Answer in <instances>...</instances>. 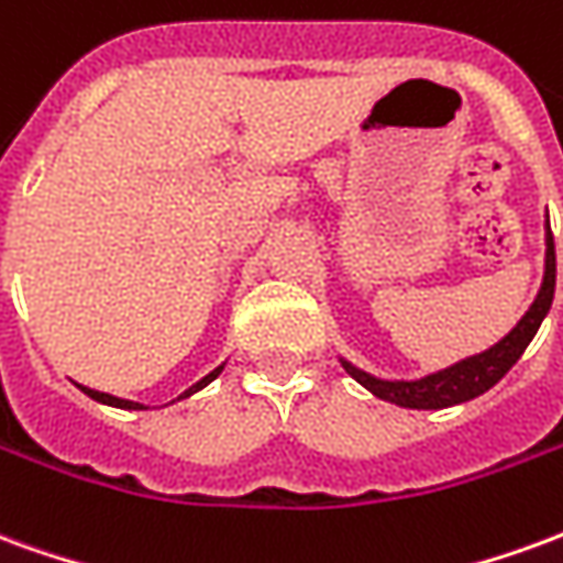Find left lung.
<instances>
[{
  "mask_svg": "<svg viewBox=\"0 0 563 563\" xmlns=\"http://www.w3.org/2000/svg\"><path fill=\"white\" fill-rule=\"evenodd\" d=\"M552 298H555V238H552V229H549V220H545L543 286H540V292L533 298V305L528 307V313L519 319V325L509 331L504 341L488 346L485 353L461 358L452 367H443V371L428 374L422 379L371 377L362 367L350 365L346 358H341V365L371 395H377V398L389 404H398V407H410V410H443V407H452V404H464L492 389L497 379L504 377L509 367L519 362L521 353L528 350V343L533 341V334L540 329V322L549 313Z\"/></svg>",
  "mask_w": 563,
  "mask_h": 563,
  "instance_id": "1",
  "label": "left lung"
}]
</instances>
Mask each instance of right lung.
<instances>
[{"label": "right lung", "mask_w": 563, "mask_h": 563, "mask_svg": "<svg viewBox=\"0 0 563 563\" xmlns=\"http://www.w3.org/2000/svg\"><path fill=\"white\" fill-rule=\"evenodd\" d=\"M220 371H222V365L220 367H213V371H210L208 377H201L196 383V386H189V389L184 391V395H180V398H189V395H196L198 389H205V386H208L210 379H217L220 377ZM80 391H84V395H90L92 401H99V404H108V407H120V410H147V407H144V404H139V401H126V398H114V395H108V391H96V389H87V386H78ZM180 398H177V401H180Z\"/></svg>", "instance_id": "add662e5"}]
</instances>
